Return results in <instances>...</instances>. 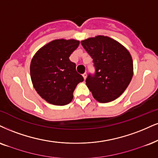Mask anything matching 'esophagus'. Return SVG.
<instances>
[{
  "label": "esophagus",
  "mask_w": 158,
  "mask_h": 158,
  "mask_svg": "<svg viewBox=\"0 0 158 158\" xmlns=\"http://www.w3.org/2000/svg\"><path fill=\"white\" fill-rule=\"evenodd\" d=\"M83 79L85 80V78H86V77H87V74L85 73L84 74H83Z\"/></svg>",
  "instance_id": "esophagus-1"
}]
</instances>
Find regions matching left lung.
I'll list each match as a JSON object with an SVG mask.
<instances>
[{
    "label": "left lung",
    "instance_id": "8db88e82",
    "mask_svg": "<svg viewBox=\"0 0 158 158\" xmlns=\"http://www.w3.org/2000/svg\"><path fill=\"white\" fill-rule=\"evenodd\" d=\"M93 59L94 73L85 80L95 100L106 103L118 98L133 77V60L130 52L113 39L97 36L81 42Z\"/></svg>",
    "mask_w": 158,
    "mask_h": 158
}]
</instances>
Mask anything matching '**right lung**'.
I'll return each mask as SVG.
<instances>
[{
    "mask_svg": "<svg viewBox=\"0 0 158 158\" xmlns=\"http://www.w3.org/2000/svg\"><path fill=\"white\" fill-rule=\"evenodd\" d=\"M79 41L56 40L42 47L31 63V77L42 98L56 106H65L73 100V92L83 77L76 71L69 57Z\"/></svg>",
    "mask_w": 158,
    "mask_h": 158,
    "instance_id": "1",
    "label": "right lung"
}]
</instances>
